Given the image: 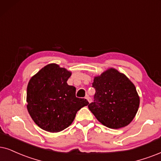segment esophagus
Segmentation results:
<instances>
[{"label": "esophagus", "mask_w": 161, "mask_h": 161, "mask_svg": "<svg viewBox=\"0 0 161 161\" xmlns=\"http://www.w3.org/2000/svg\"><path fill=\"white\" fill-rule=\"evenodd\" d=\"M85 98H86V99L87 100V102H88L89 103H91V98L90 97H89V96H87L86 97H85Z\"/></svg>", "instance_id": "1"}]
</instances>
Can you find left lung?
<instances>
[{"instance_id": "1", "label": "left lung", "mask_w": 161, "mask_h": 161, "mask_svg": "<svg viewBox=\"0 0 161 161\" xmlns=\"http://www.w3.org/2000/svg\"><path fill=\"white\" fill-rule=\"evenodd\" d=\"M95 102L88 108L103 125L113 129L128 125L135 118L140 97L133 82L117 69L110 68L93 78Z\"/></svg>"}]
</instances>
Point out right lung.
Listing matches in <instances>:
<instances>
[{
  "instance_id": "right-lung-1",
  "label": "right lung",
  "mask_w": 161,
  "mask_h": 161,
  "mask_svg": "<svg viewBox=\"0 0 161 161\" xmlns=\"http://www.w3.org/2000/svg\"><path fill=\"white\" fill-rule=\"evenodd\" d=\"M71 72L58 64L44 66L31 77L26 90V108L32 120L44 131L56 133L71 125L77 111L89 104L77 98L68 85Z\"/></svg>"
}]
</instances>
